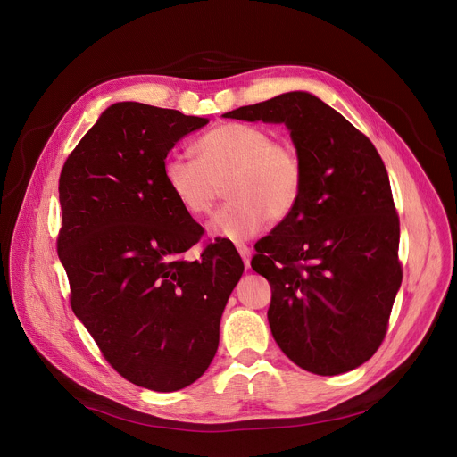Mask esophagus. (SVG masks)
Masks as SVG:
<instances>
[{"label":"esophagus","mask_w":457,"mask_h":457,"mask_svg":"<svg viewBox=\"0 0 457 457\" xmlns=\"http://www.w3.org/2000/svg\"><path fill=\"white\" fill-rule=\"evenodd\" d=\"M237 249L244 260V266L249 268L251 266V249L245 245V244H237Z\"/></svg>","instance_id":"1"}]
</instances>
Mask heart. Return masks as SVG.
<instances>
[{
    "mask_svg": "<svg viewBox=\"0 0 457 457\" xmlns=\"http://www.w3.org/2000/svg\"><path fill=\"white\" fill-rule=\"evenodd\" d=\"M197 161L168 157L162 180L171 199L189 215H208L226 184V203L210 231L245 240L271 222L286 220L300 203L303 166L289 143L273 141L268 129L247 122H224L195 143Z\"/></svg>",
    "mask_w": 457,
    "mask_h": 457,
    "instance_id": "b5f03b06",
    "label": "heart"
}]
</instances>
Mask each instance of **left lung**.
I'll return each mask as SVG.
<instances>
[{
  "mask_svg": "<svg viewBox=\"0 0 457 457\" xmlns=\"http://www.w3.org/2000/svg\"><path fill=\"white\" fill-rule=\"evenodd\" d=\"M284 122L303 166L295 212L254 244L251 268L268 278L270 328L298 367L337 376L381 345L402 286L400 219L374 145L307 92L224 113Z\"/></svg>",
  "mask_w": 457,
  "mask_h": 457,
  "instance_id": "8db88e82",
  "label": "left lung"
}]
</instances>
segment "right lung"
<instances>
[{
    "mask_svg": "<svg viewBox=\"0 0 457 457\" xmlns=\"http://www.w3.org/2000/svg\"><path fill=\"white\" fill-rule=\"evenodd\" d=\"M208 119L143 103L108 106L59 177L57 254L71 305L128 381L171 393L210 367L220 318L242 277L235 245L215 238L187 262L204 229L168 193L162 164Z\"/></svg>",
    "mask_w": 457,
    "mask_h": 457,
    "instance_id": "right-lung-1",
    "label": "right lung"
}]
</instances>
